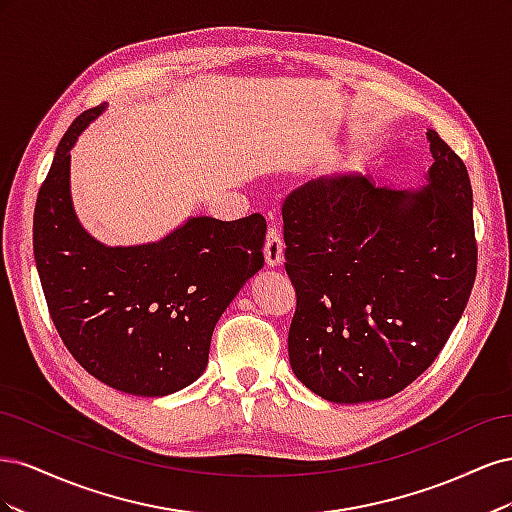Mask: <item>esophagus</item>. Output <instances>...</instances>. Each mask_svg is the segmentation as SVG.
<instances>
[{"label":"esophagus","instance_id":"obj_1","mask_svg":"<svg viewBox=\"0 0 512 512\" xmlns=\"http://www.w3.org/2000/svg\"><path fill=\"white\" fill-rule=\"evenodd\" d=\"M265 260L269 267H280L284 260V241L280 230L275 226H269L267 230V239H265Z\"/></svg>","mask_w":512,"mask_h":512}]
</instances>
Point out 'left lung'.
I'll return each mask as SVG.
<instances>
[{
	"mask_svg": "<svg viewBox=\"0 0 512 512\" xmlns=\"http://www.w3.org/2000/svg\"><path fill=\"white\" fill-rule=\"evenodd\" d=\"M418 190L320 177L284 203L297 292L290 367L335 404L386 399L436 361L468 305L476 239L468 168L436 130Z\"/></svg>",
	"mask_w": 512,
	"mask_h": 512,
	"instance_id": "left-lung-1",
	"label": "left lung"
}]
</instances>
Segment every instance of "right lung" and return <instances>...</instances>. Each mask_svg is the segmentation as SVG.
Returning <instances> with one entry per match:
<instances>
[{"instance_id": "right-lung-1", "label": "right lung", "mask_w": 512, "mask_h": 512, "mask_svg": "<svg viewBox=\"0 0 512 512\" xmlns=\"http://www.w3.org/2000/svg\"><path fill=\"white\" fill-rule=\"evenodd\" d=\"M106 111L89 108L59 141L34 211V258L55 329L91 376L162 397L203 374L215 322L262 265L267 222L188 218L160 241L104 245L81 226L70 149Z\"/></svg>"}]
</instances>
